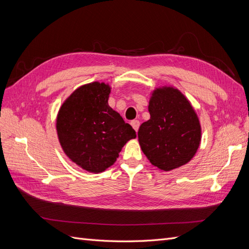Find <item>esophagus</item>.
<instances>
[{
  "label": "esophagus",
  "instance_id": "obj_1",
  "mask_svg": "<svg viewBox=\"0 0 249 249\" xmlns=\"http://www.w3.org/2000/svg\"><path fill=\"white\" fill-rule=\"evenodd\" d=\"M131 125L133 126V129L137 132L139 129V125H140L139 120H133V122H131Z\"/></svg>",
  "mask_w": 249,
  "mask_h": 249
}]
</instances>
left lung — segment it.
I'll return each instance as SVG.
<instances>
[{
    "label": "left lung",
    "instance_id": "left-lung-1",
    "mask_svg": "<svg viewBox=\"0 0 249 249\" xmlns=\"http://www.w3.org/2000/svg\"><path fill=\"white\" fill-rule=\"evenodd\" d=\"M150 118L138 131L142 152L154 166L169 171L187 164L200 144L199 119L178 89L156 88L150 96Z\"/></svg>",
    "mask_w": 249,
    "mask_h": 249
}]
</instances>
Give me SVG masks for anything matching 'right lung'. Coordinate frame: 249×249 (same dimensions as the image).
<instances>
[{
	"instance_id": "1",
	"label": "right lung",
	"mask_w": 249,
	"mask_h": 249,
	"mask_svg": "<svg viewBox=\"0 0 249 249\" xmlns=\"http://www.w3.org/2000/svg\"><path fill=\"white\" fill-rule=\"evenodd\" d=\"M111 88L100 82L83 85L67 97L57 116L63 152L80 167L100 173L114 164L136 132L108 105Z\"/></svg>"
}]
</instances>
